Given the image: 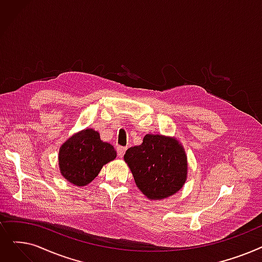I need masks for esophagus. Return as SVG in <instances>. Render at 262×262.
<instances>
[{
    "instance_id": "34e87169",
    "label": "esophagus",
    "mask_w": 262,
    "mask_h": 262,
    "mask_svg": "<svg viewBox=\"0 0 262 262\" xmlns=\"http://www.w3.org/2000/svg\"><path fill=\"white\" fill-rule=\"evenodd\" d=\"M117 151H118V155L120 157H123L124 154H125V151H126V147H125V146H118Z\"/></svg>"
}]
</instances>
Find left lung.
<instances>
[{"label":"left lung","instance_id":"obj_1","mask_svg":"<svg viewBox=\"0 0 262 262\" xmlns=\"http://www.w3.org/2000/svg\"><path fill=\"white\" fill-rule=\"evenodd\" d=\"M124 159L136 185L149 199L167 198L185 183L186 155L183 146L173 138L147 134L140 145L129 147Z\"/></svg>","mask_w":262,"mask_h":262}]
</instances>
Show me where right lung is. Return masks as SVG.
Here are the masks:
<instances>
[{
    "instance_id": "1",
    "label": "right lung",
    "mask_w": 262,
    "mask_h": 262,
    "mask_svg": "<svg viewBox=\"0 0 262 262\" xmlns=\"http://www.w3.org/2000/svg\"><path fill=\"white\" fill-rule=\"evenodd\" d=\"M116 157L113 145L101 141L97 132L86 128L61 146L59 165L62 176L68 182L83 186L94 180L103 166Z\"/></svg>"
}]
</instances>
